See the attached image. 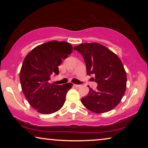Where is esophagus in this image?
I'll return each mask as SVG.
<instances>
[{
	"mask_svg": "<svg viewBox=\"0 0 148 148\" xmlns=\"http://www.w3.org/2000/svg\"><path fill=\"white\" fill-rule=\"evenodd\" d=\"M74 87H75V88H79V87H80V85H78V84H73Z\"/></svg>",
	"mask_w": 148,
	"mask_h": 148,
	"instance_id": "esophagus-1",
	"label": "esophagus"
}]
</instances>
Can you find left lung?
Returning a JSON list of instances; mask_svg holds the SVG:
<instances>
[{
	"label": "left lung",
	"mask_w": 148,
	"mask_h": 148,
	"mask_svg": "<svg viewBox=\"0 0 148 148\" xmlns=\"http://www.w3.org/2000/svg\"><path fill=\"white\" fill-rule=\"evenodd\" d=\"M74 49L84 58L87 74L94 75L98 84L96 90L90 88L88 94L82 98L83 105L96 113L112 110L126 90L127 75L120 58L108 48L95 42L81 44Z\"/></svg>",
	"instance_id": "1"
}]
</instances>
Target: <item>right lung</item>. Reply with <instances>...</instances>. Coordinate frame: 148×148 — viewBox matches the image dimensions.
Wrapping results in <instances>:
<instances>
[{"label":"right lung","mask_w":148,"mask_h":148,"mask_svg":"<svg viewBox=\"0 0 148 148\" xmlns=\"http://www.w3.org/2000/svg\"><path fill=\"white\" fill-rule=\"evenodd\" d=\"M72 49L68 42L51 41L34 48L25 56L20 71L21 88L29 104L38 112L52 114L64 105L73 84L54 85L49 81L58 75V66Z\"/></svg>","instance_id":"1"}]
</instances>
